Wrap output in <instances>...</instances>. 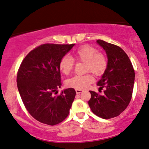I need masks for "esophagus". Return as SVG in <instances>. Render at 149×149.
Segmentation results:
<instances>
[{
	"label": "esophagus",
	"instance_id": "34e87169",
	"mask_svg": "<svg viewBox=\"0 0 149 149\" xmlns=\"http://www.w3.org/2000/svg\"><path fill=\"white\" fill-rule=\"evenodd\" d=\"M82 91H83L82 89H79V88L76 89V93H77V94H79V93H81Z\"/></svg>",
	"mask_w": 149,
	"mask_h": 149
}]
</instances>
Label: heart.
<instances>
[{"label": "heart", "instance_id": "1", "mask_svg": "<svg viewBox=\"0 0 149 149\" xmlns=\"http://www.w3.org/2000/svg\"><path fill=\"white\" fill-rule=\"evenodd\" d=\"M76 61L85 62V70L91 71L97 76L103 75L108 66V59L98 50L89 45L80 46L73 53ZM74 61L70 56H63L59 62V68L63 74L68 75L74 68ZM94 78L91 73L76 75L65 81L68 87L81 89L93 82Z\"/></svg>", "mask_w": 149, "mask_h": 149}]
</instances>
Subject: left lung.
I'll list each match as a JSON object with an SVG mask.
<instances>
[{
	"label": "left lung",
	"mask_w": 149,
	"mask_h": 149,
	"mask_svg": "<svg viewBox=\"0 0 149 149\" xmlns=\"http://www.w3.org/2000/svg\"><path fill=\"white\" fill-rule=\"evenodd\" d=\"M106 51L108 66L97 85L102 95L89 91L91 94L88 105L92 112L104 119L119 116L127 108L132 98L135 72L129 58L119 46L98 40Z\"/></svg>",
	"instance_id": "1"
}]
</instances>
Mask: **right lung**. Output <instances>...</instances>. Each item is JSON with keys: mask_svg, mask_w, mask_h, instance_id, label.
<instances>
[{"mask_svg": "<svg viewBox=\"0 0 149 149\" xmlns=\"http://www.w3.org/2000/svg\"><path fill=\"white\" fill-rule=\"evenodd\" d=\"M75 44L45 43L30 51L17 73V86L26 110L38 121L54 126L67 118L76 95L73 88L54 95L61 87L60 60Z\"/></svg>", "mask_w": 149, "mask_h": 149, "instance_id": "obj_1", "label": "right lung"}]
</instances>
